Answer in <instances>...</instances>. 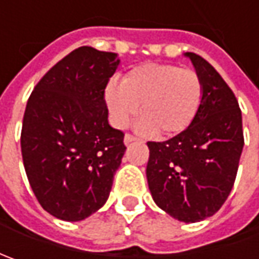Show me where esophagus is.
Here are the masks:
<instances>
[{
	"label": "esophagus",
	"instance_id": "esophagus-1",
	"mask_svg": "<svg viewBox=\"0 0 259 259\" xmlns=\"http://www.w3.org/2000/svg\"><path fill=\"white\" fill-rule=\"evenodd\" d=\"M135 140H137V138H135L134 135L133 134H130V133H126V134H125V138H124V143L126 145L130 144V143H133V141H135Z\"/></svg>",
	"mask_w": 259,
	"mask_h": 259
}]
</instances>
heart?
I'll return each mask as SVG.
<instances>
[{
    "mask_svg": "<svg viewBox=\"0 0 259 259\" xmlns=\"http://www.w3.org/2000/svg\"><path fill=\"white\" fill-rule=\"evenodd\" d=\"M204 98L203 80L192 69L145 63L131 69L122 83L111 79L105 104L115 126L124 128L138 112L143 133L171 137L186 131L197 116Z\"/></svg>",
    "mask_w": 259,
    "mask_h": 259,
    "instance_id": "b5f03b06",
    "label": "heart"
}]
</instances>
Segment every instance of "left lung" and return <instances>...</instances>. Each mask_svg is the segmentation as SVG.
Segmentation results:
<instances>
[{
  "mask_svg": "<svg viewBox=\"0 0 259 259\" xmlns=\"http://www.w3.org/2000/svg\"><path fill=\"white\" fill-rule=\"evenodd\" d=\"M186 56L203 80V104L186 131L147 143V180L158 207L182 222H199L216 213L234 187L244 130L236 96L222 76L202 56Z\"/></svg>",
  "mask_w": 259,
  "mask_h": 259,
  "instance_id": "left-lung-1",
  "label": "left lung"
}]
</instances>
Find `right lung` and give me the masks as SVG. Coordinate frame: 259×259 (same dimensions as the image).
<instances>
[{
    "label": "right lung",
    "instance_id": "right-lung-1",
    "mask_svg": "<svg viewBox=\"0 0 259 259\" xmlns=\"http://www.w3.org/2000/svg\"><path fill=\"white\" fill-rule=\"evenodd\" d=\"M83 46L57 62L25 106L21 154L38 203L63 221H82L106 202L126 147L108 124L105 88L119 59Z\"/></svg>",
    "mask_w": 259,
    "mask_h": 259
}]
</instances>
